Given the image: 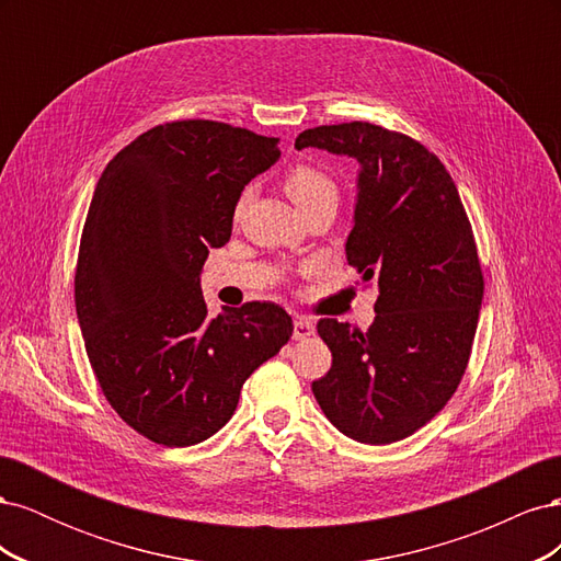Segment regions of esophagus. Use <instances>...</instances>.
I'll use <instances>...</instances> for the list:
<instances>
[{
  "mask_svg": "<svg viewBox=\"0 0 561 561\" xmlns=\"http://www.w3.org/2000/svg\"><path fill=\"white\" fill-rule=\"evenodd\" d=\"M311 334H316V325H313V322H311L309 318L297 316V318H295V332H293V336H295V339H309Z\"/></svg>",
  "mask_w": 561,
  "mask_h": 561,
  "instance_id": "34e87169",
  "label": "esophagus"
}]
</instances>
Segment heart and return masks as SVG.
<instances>
[{"mask_svg": "<svg viewBox=\"0 0 561 561\" xmlns=\"http://www.w3.org/2000/svg\"><path fill=\"white\" fill-rule=\"evenodd\" d=\"M285 192L290 194V198L297 203V206H304L311 198L334 192V182L320 171L316 165L309 163H297L290 173L285 175ZM245 201V196H243ZM241 201V203H243Z\"/></svg>", "mask_w": 561, "mask_h": 561, "instance_id": "b5f03b06", "label": "heart"}]
</instances>
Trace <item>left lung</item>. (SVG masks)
Wrapping results in <instances>:
<instances>
[{"label": "left lung", "instance_id": "8db88e82", "mask_svg": "<svg viewBox=\"0 0 561 561\" xmlns=\"http://www.w3.org/2000/svg\"><path fill=\"white\" fill-rule=\"evenodd\" d=\"M358 161L346 260L379 290L367 332L322 318L332 367L313 381L320 410L363 445L410 437L461 383L482 309L484 278L461 196L421 142L367 122L299 133Z\"/></svg>", "mask_w": 561, "mask_h": 561}]
</instances>
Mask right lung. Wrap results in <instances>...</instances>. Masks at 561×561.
<instances>
[{
    "label": "right lung",
    "mask_w": 561,
    "mask_h": 561,
    "mask_svg": "<svg viewBox=\"0 0 561 561\" xmlns=\"http://www.w3.org/2000/svg\"><path fill=\"white\" fill-rule=\"evenodd\" d=\"M278 159V138L190 118L142 133L98 180L77 318L107 402L151 443L190 447L215 435L245 379L293 336L278 304L213 318L201 293L208 250L229 241L245 184Z\"/></svg>",
    "instance_id": "add662e5"
}]
</instances>
